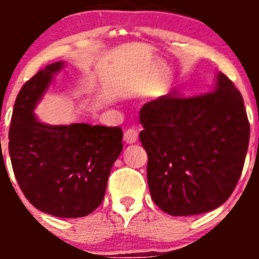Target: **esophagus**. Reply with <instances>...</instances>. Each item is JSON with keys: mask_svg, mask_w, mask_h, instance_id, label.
Listing matches in <instances>:
<instances>
[{"mask_svg": "<svg viewBox=\"0 0 259 259\" xmlns=\"http://www.w3.org/2000/svg\"><path fill=\"white\" fill-rule=\"evenodd\" d=\"M137 137H139V134L134 128H128L124 132V141L127 144H135L137 141Z\"/></svg>", "mask_w": 259, "mask_h": 259, "instance_id": "esophagus-1", "label": "esophagus"}]
</instances>
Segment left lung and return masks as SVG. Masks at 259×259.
Masks as SVG:
<instances>
[{
    "label": "left lung",
    "instance_id": "8db88e82",
    "mask_svg": "<svg viewBox=\"0 0 259 259\" xmlns=\"http://www.w3.org/2000/svg\"><path fill=\"white\" fill-rule=\"evenodd\" d=\"M148 184L158 207L174 217L202 214L228 200L241 176L249 125L239 89L222 72L212 91L166 95L140 110Z\"/></svg>",
    "mask_w": 259,
    "mask_h": 259
}]
</instances>
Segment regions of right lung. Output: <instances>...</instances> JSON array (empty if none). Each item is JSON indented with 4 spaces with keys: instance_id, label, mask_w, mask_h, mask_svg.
Here are the masks:
<instances>
[{
    "instance_id": "right-lung-1",
    "label": "right lung",
    "mask_w": 259,
    "mask_h": 259,
    "mask_svg": "<svg viewBox=\"0 0 259 259\" xmlns=\"http://www.w3.org/2000/svg\"><path fill=\"white\" fill-rule=\"evenodd\" d=\"M63 62L48 65L20 89L9 131L14 175L27 200L59 218H80L104 200L107 179L123 149L119 127L49 125L33 114Z\"/></svg>"
}]
</instances>
